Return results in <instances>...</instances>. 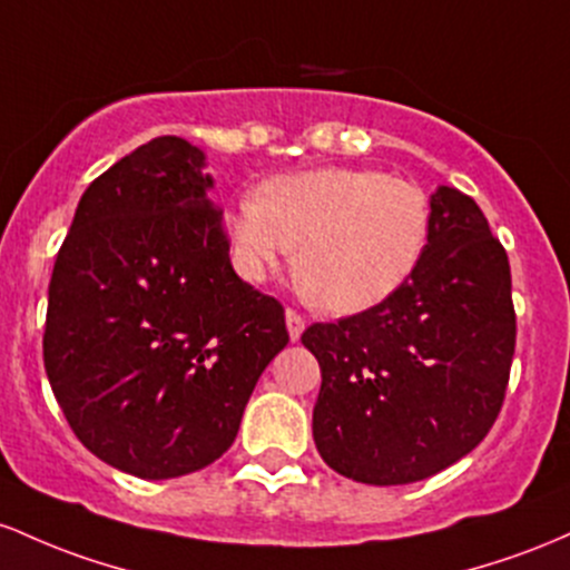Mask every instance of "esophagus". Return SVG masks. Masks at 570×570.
<instances>
[{
  "instance_id": "34e87169",
  "label": "esophagus",
  "mask_w": 570,
  "mask_h": 570,
  "mask_svg": "<svg viewBox=\"0 0 570 570\" xmlns=\"http://www.w3.org/2000/svg\"><path fill=\"white\" fill-rule=\"evenodd\" d=\"M285 323H287V334H291V342H298L304 334V317L298 315L296 309H285Z\"/></svg>"
}]
</instances>
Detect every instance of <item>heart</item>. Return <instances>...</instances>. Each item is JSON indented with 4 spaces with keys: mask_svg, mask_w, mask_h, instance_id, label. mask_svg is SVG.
Listing matches in <instances>:
<instances>
[{
    "mask_svg": "<svg viewBox=\"0 0 570 570\" xmlns=\"http://www.w3.org/2000/svg\"><path fill=\"white\" fill-rule=\"evenodd\" d=\"M236 272L266 283L298 247V277L323 309L355 315L393 296L423 261V188L374 169L298 171L268 180L226 217Z\"/></svg>",
    "mask_w": 570,
    "mask_h": 570,
    "instance_id": "heart-1",
    "label": "heart"
}]
</instances>
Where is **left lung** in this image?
Masks as SVG:
<instances>
[{
  "label": "left lung",
  "mask_w": 570,
  "mask_h": 570,
  "mask_svg": "<svg viewBox=\"0 0 570 570\" xmlns=\"http://www.w3.org/2000/svg\"><path fill=\"white\" fill-rule=\"evenodd\" d=\"M514 338L507 250L471 196L439 185L412 277L366 312L304 331L323 374L320 458L380 488L458 463L501 412Z\"/></svg>",
  "instance_id": "left-lung-1"
}]
</instances>
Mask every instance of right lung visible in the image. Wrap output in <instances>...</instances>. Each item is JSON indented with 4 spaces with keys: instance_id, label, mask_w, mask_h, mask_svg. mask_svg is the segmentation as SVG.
Instances as JSON below:
<instances>
[{
    "instance_id": "obj_1",
    "label": "right lung",
    "mask_w": 570,
    "mask_h": 570,
    "mask_svg": "<svg viewBox=\"0 0 570 570\" xmlns=\"http://www.w3.org/2000/svg\"><path fill=\"white\" fill-rule=\"evenodd\" d=\"M207 156L156 137L88 185L48 287L42 357L63 417L112 469L215 463L287 344L285 309L236 277Z\"/></svg>"
}]
</instances>
